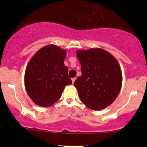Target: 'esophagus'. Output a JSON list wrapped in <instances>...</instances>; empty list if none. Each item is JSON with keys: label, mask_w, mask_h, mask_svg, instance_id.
<instances>
[{"label": "esophagus", "mask_w": 147, "mask_h": 147, "mask_svg": "<svg viewBox=\"0 0 147 147\" xmlns=\"http://www.w3.org/2000/svg\"><path fill=\"white\" fill-rule=\"evenodd\" d=\"M75 80H76V78L75 77V78H72V84H74V82H75Z\"/></svg>", "instance_id": "1"}]
</instances>
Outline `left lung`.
I'll return each mask as SVG.
<instances>
[{"mask_svg":"<svg viewBox=\"0 0 147 147\" xmlns=\"http://www.w3.org/2000/svg\"><path fill=\"white\" fill-rule=\"evenodd\" d=\"M82 75L74 83L81 101L91 110L111 105L117 98L122 84L120 65L109 52L102 48L78 50Z\"/></svg>","mask_w":147,"mask_h":147,"instance_id":"obj_1","label":"left lung"}]
</instances>
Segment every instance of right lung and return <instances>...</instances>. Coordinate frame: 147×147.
Wrapping results in <instances>:
<instances>
[{
	"label": "right lung",
	"mask_w": 147,
	"mask_h": 147,
	"mask_svg": "<svg viewBox=\"0 0 147 147\" xmlns=\"http://www.w3.org/2000/svg\"><path fill=\"white\" fill-rule=\"evenodd\" d=\"M67 52L55 45H48L38 50L27 65L25 87L36 105L48 107L61 97L66 85L72 84L68 67L64 65Z\"/></svg>",
	"instance_id": "1"
}]
</instances>
